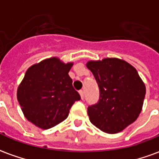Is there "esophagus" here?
<instances>
[{
  "label": "esophagus",
  "mask_w": 159,
  "mask_h": 159,
  "mask_svg": "<svg viewBox=\"0 0 159 159\" xmlns=\"http://www.w3.org/2000/svg\"><path fill=\"white\" fill-rule=\"evenodd\" d=\"M79 94H80V96H81V98H82V100L84 99V92H83V91H82V90H81V91H80Z\"/></svg>",
  "instance_id": "obj_1"
}]
</instances>
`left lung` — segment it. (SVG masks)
<instances>
[{
	"mask_svg": "<svg viewBox=\"0 0 159 159\" xmlns=\"http://www.w3.org/2000/svg\"><path fill=\"white\" fill-rule=\"evenodd\" d=\"M87 67L100 90L98 102L87 108L90 121L107 134L120 132L139 116L145 85L132 65L119 58L89 61Z\"/></svg>",
	"mask_w": 159,
	"mask_h": 159,
	"instance_id": "1",
	"label": "left lung"
}]
</instances>
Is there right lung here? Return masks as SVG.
Wrapping results in <instances>:
<instances>
[{
  "instance_id": "obj_1",
  "label": "right lung",
  "mask_w": 159,
  "mask_h": 159,
  "mask_svg": "<svg viewBox=\"0 0 159 159\" xmlns=\"http://www.w3.org/2000/svg\"><path fill=\"white\" fill-rule=\"evenodd\" d=\"M73 63L50 57L31 66L17 90L25 118L43 129L67 119L72 106L81 99L72 87L69 72Z\"/></svg>"
}]
</instances>
